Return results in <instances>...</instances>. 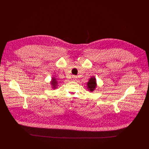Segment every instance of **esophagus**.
<instances>
[{"mask_svg":"<svg viewBox=\"0 0 149 149\" xmlns=\"http://www.w3.org/2000/svg\"><path fill=\"white\" fill-rule=\"evenodd\" d=\"M72 78V79H76V78H77V77H75V75H73Z\"/></svg>","mask_w":149,"mask_h":149,"instance_id":"obj_1","label":"esophagus"}]
</instances>
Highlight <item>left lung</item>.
<instances>
[{"instance_id": "left-lung-1", "label": "left lung", "mask_w": 149, "mask_h": 149, "mask_svg": "<svg viewBox=\"0 0 149 149\" xmlns=\"http://www.w3.org/2000/svg\"><path fill=\"white\" fill-rule=\"evenodd\" d=\"M97 86L96 79L94 77H91L89 81L87 83V88L90 92H93L95 90Z\"/></svg>"}]
</instances>
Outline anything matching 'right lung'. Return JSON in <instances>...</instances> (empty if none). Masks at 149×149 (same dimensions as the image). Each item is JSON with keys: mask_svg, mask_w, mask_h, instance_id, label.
<instances>
[{"mask_svg": "<svg viewBox=\"0 0 149 149\" xmlns=\"http://www.w3.org/2000/svg\"><path fill=\"white\" fill-rule=\"evenodd\" d=\"M51 84L52 85V86L54 89H56L57 85V81L55 77H52V80L51 81Z\"/></svg>", "mask_w": 149, "mask_h": 149, "instance_id": "1", "label": "right lung"}]
</instances>
